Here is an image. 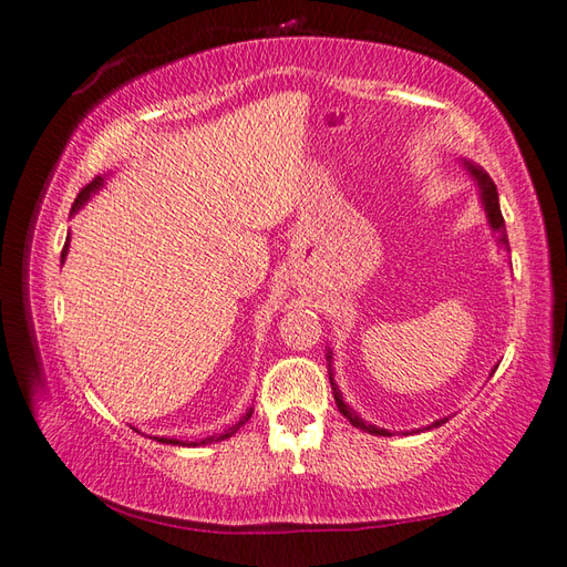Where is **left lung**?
<instances>
[{
  "label": "left lung",
  "instance_id": "1",
  "mask_svg": "<svg viewBox=\"0 0 567 567\" xmlns=\"http://www.w3.org/2000/svg\"><path fill=\"white\" fill-rule=\"evenodd\" d=\"M462 166L466 168V174L473 178V183H476L478 197H481V205H483V209H485V217H488L491 229L497 234V244L503 246L505 251H509V248H507V234H505V219H503V213H499L497 188H495L493 178H491L488 174H485V171H483L481 166L473 164V162H462ZM326 362H328V379H331V389H333L336 405H338V411L343 413V415L350 420V425L360 427V430L370 432V434H379V437H391L393 432H389V430H384V427H377V425H372V423H367V420H362V417L358 415V411H352V408L343 401V393H340V389H338V384H336V379H333V364H331V362H333V352H331V348H328V352H326ZM495 370H497V364L493 367V372H491V374H495ZM446 420H450V417L434 420L432 425H427V430L444 425Z\"/></svg>",
  "mask_w": 567,
  "mask_h": 567
}]
</instances>
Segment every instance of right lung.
<instances>
[{
	"label": "right lung",
	"instance_id": "right-lung-1",
	"mask_svg": "<svg viewBox=\"0 0 567 567\" xmlns=\"http://www.w3.org/2000/svg\"><path fill=\"white\" fill-rule=\"evenodd\" d=\"M101 186H103V178H101V176L91 181L89 186H86L82 193L76 195V200H74V205H72V215H74V213H79V209H82V207L89 203V197L94 195ZM68 251H70V236H68V241H64V248H62V262H64V258H68ZM251 413H254V408H248L246 415H241L239 423L231 425L227 432L219 434V437H215V434H213V437H205V440H200V442H183V440H174V437H154V440H156V442H162V444H174V446H176V444H178V446H200V444H213V442L227 440V437H231V434H236V430H239L244 423H248V417H251ZM137 432H140V430H137Z\"/></svg>",
	"mask_w": 567,
	"mask_h": 567
}]
</instances>
